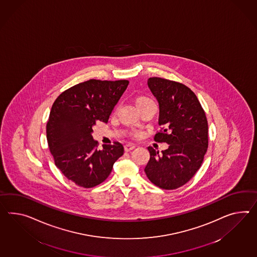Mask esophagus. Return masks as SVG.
<instances>
[{"mask_svg":"<svg viewBox=\"0 0 257 257\" xmlns=\"http://www.w3.org/2000/svg\"><path fill=\"white\" fill-rule=\"evenodd\" d=\"M134 149H136V145L134 144H126L125 146H124V150H125V151H131L134 150Z\"/></svg>","mask_w":257,"mask_h":257,"instance_id":"obj_1","label":"esophagus"}]
</instances>
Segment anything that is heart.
<instances>
[{
    "label": "heart",
    "instance_id": "heart-1",
    "mask_svg": "<svg viewBox=\"0 0 257 257\" xmlns=\"http://www.w3.org/2000/svg\"><path fill=\"white\" fill-rule=\"evenodd\" d=\"M150 102H152V101L147 96H138L136 99V106L138 107V106H142V105L150 103Z\"/></svg>",
    "mask_w": 257,
    "mask_h": 257
}]
</instances>
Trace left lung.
<instances>
[{
    "mask_svg": "<svg viewBox=\"0 0 257 257\" xmlns=\"http://www.w3.org/2000/svg\"><path fill=\"white\" fill-rule=\"evenodd\" d=\"M148 86L159 103V125L154 140L168 149L155 151L145 167L148 178L159 188L175 189L200 169L208 148V122L196 94L186 85L163 78H150Z\"/></svg>",
    "mask_w": 257,
    "mask_h": 257,
    "instance_id": "obj_1",
    "label": "left lung"
}]
</instances>
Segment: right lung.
I'll return each instance as SVG.
<instances>
[{
  "label": "right lung",
  "mask_w": 257,
  "mask_h": 257,
  "mask_svg": "<svg viewBox=\"0 0 257 257\" xmlns=\"http://www.w3.org/2000/svg\"><path fill=\"white\" fill-rule=\"evenodd\" d=\"M128 84L126 80H89L63 92L52 106L46 125L51 154L63 175L79 187L93 188L105 181L123 155L119 142L97 150L92 133L96 120L108 121Z\"/></svg>",
  "instance_id": "obj_1"
}]
</instances>
